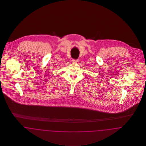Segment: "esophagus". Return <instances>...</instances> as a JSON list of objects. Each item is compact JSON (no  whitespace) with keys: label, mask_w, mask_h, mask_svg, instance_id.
<instances>
[{"label":"esophagus","mask_w":146,"mask_h":146,"mask_svg":"<svg viewBox=\"0 0 146 146\" xmlns=\"http://www.w3.org/2000/svg\"><path fill=\"white\" fill-rule=\"evenodd\" d=\"M78 60H72V62L73 63L78 62Z\"/></svg>","instance_id":"34e87169"}]
</instances>
